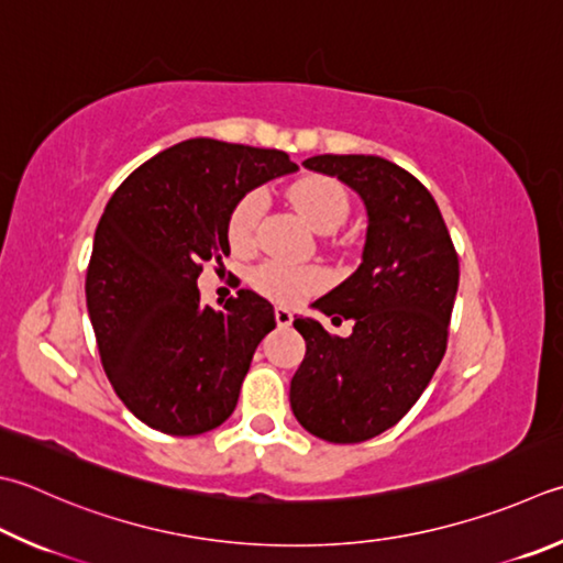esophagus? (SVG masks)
Returning <instances> with one entry per match:
<instances>
[{
	"label": "esophagus",
	"mask_w": 563,
	"mask_h": 563,
	"mask_svg": "<svg viewBox=\"0 0 563 563\" xmlns=\"http://www.w3.org/2000/svg\"><path fill=\"white\" fill-rule=\"evenodd\" d=\"M274 318H277L279 328H289L294 321V313L286 309V306H277V309H274Z\"/></svg>",
	"instance_id": "1"
}]
</instances>
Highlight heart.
<instances>
[{
	"label": "heart",
	"instance_id": "b5f03b06",
	"mask_svg": "<svg viewBox=\"0 0 563 563\" xmlns=\"http://www.w3.org/2000/svg\"><path fill=\"white\" fill-rule=\"evenodd\" d=\"M289 198L299 216L318 232H333L347 216V196L343 186L328 176H306L289 188ZM267 206L262 188L250 190L230 216V242L238 250L254 245L257 228ZM323 284V272L316 267H294L284 262H267L254 272V286L269 299L294 303Z\"/></svg>",
	"mask_w": 563,
	"mask_h": 563
}]
</instances>
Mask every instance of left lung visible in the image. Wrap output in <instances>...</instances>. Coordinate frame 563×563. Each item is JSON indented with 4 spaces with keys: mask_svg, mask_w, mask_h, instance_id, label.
<instances>
[{
    "mask_svg": "<svg viewBox=\"0 0 563 563\" xmlns=\"http://www.w3.org/2000/svg\"><path fill=\"white\" fill-rule=\"evenodd\" d=\"M303 166L355 190L367 232L360 267L313 303L338 323L350 318L353 333L338 338L313 318H294L306 355L289 401L313 437L360 443L395 427L441 365L459 254L437 200L401 166L369 154H321Z\"/></svg>",
    "mask_w": 563,
    "mask_h": 563,
    "instance_id": "obj_1",
    "label": "left lung"
}]
</instances>
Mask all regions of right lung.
Returning a JSON list of instances; mask_svg holds the SVG:
<instances>
[{"label": "right lung", "mask_w": 563, "mask_h": 563, "mask_svg": "<svg viewBox=\"0 0 563 563\" xmlns=\"http://www.w3.org/2000/svg\"><path fill=\"white\" fill-rule=\"evenodd\" d=\"M299 172L289 154L196 136L142 164L98 222L85 299L102 367L136 419L198 437L235 411L274 306L240 289L200 303V264L230 254V216L250 190Z\"/></svg>", "instance_id": "obj_1"}]
</instances>
